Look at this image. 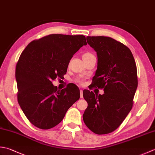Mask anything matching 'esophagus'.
Returning <instances> with one entry per match:
<instances>
[{
    "label": "esophagus",
    "mask_w": 155,
    "mask_h": 155,
    "mask_svg": "<svg viewBox=\"0 0 155 155\" xmlns=\"http://www.w3.org/2000/svg\"><path fill=\"white\" fill-rule=\"evenodd\" d=\"M80 97H81V98H83V91L82 90L80 91Z\"/></svg>",
    "instance_id": "34e87169"
}]
</instances>
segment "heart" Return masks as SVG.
<instances>
[{"instance_id":"obj_1","label":"heart","mask_w":155,"mask_h":155,"mask_svg":"<svg viewBox=\"0 0 155 155\" xmlns=\"http://www.w3.org/2000/svg\"><path fill=\"white\" fill-rule=\"evenodd\" d=\"M91 56H93V54H91V52H85V53H84L83 54V59L84 58H88V57H91ZM79 82H80V83H81V81H79Z\"/></svg>"}]
</instances>
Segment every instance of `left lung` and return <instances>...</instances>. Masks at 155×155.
Returning a JSON list of instances; mask_svg holds the SVG:
<instances>
[{
  "label": "left lung",
  "mask_w": 155,
  "mask_h": 155,
  "mask_svg": "<svg viewBox=\"0 0 155 155\" xmlns=\"http://www.w3.org/2000/svg\"><path fill=\"white\" fill-rule=\"evenodd\" d=\"M87 41L98 58L93 87L103 88L104 93L83 91L88 103L83 120L95 134H108L120 126L132 109L138 86L137 66L130 49L113 38L87 37Z\"/></svg>",
  "instance_id": "8db88e82"
}]
</instances>
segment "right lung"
I'll return each mask as SVG.
<instances>
[{
    "instance_id": "add662e5",
    "label": "right lung",
    "mask_w": 155,
    "mask_h": 155,
    "mask_svg": "<svg viewBox=\"0 0 155 155\" xmlns=\"http://www.w3.org/2000/svg\"><path fill=\"white\" fill-rule=\"evenodd\" d=\"M87 45L84 35L52 34L32 41L22 51L16 66L17 98L35 127L49 129L57 126L79 99L76 85L61 91L52 81L67 73L72 56Z\"/></svg>"
}]
</instances>
